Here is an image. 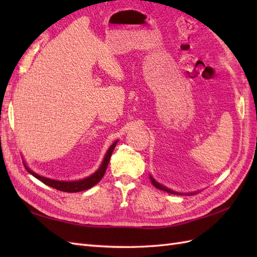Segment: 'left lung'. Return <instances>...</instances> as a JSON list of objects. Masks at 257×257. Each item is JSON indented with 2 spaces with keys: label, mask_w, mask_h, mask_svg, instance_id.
<instances>
[{
  "label": "left lung",
  "mask_w": 257,
  "mask_h": 257,
  "mask_svg": "<svg viewBox=\"0 0 257 257\" xmlns=\"http://www.w3.org/2000/svg\"><path fill=\"white\" fill-rule=\"evenodd\" d=\"M150 180H151L152 184H154L157 189L162 190V191H166V192H168V193H171V194H179V195H182V194H183V193H180V192H176V191H173V190H171V189H168V188H166L165 185H162V184H160L159 182H157L156 180H155L154 178H152L151 176H150ZM185 194H187V195H191V194H194V193H185Z\"/></svg>",
  "instance_id": "left-lung-1"
}]
</instances>
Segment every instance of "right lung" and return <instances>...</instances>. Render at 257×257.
<instances>
[{
  "label": "right lung",
  "instance_id": "right-lung-1",
  "mask_svg": "<svg viewBox=\"0 0 257 257\" xmlns=\"http://www.w3.org/2000/svg\"><path fill=\"white\" fill-rule=\"evenodd\" d=\"M118 141H114V143L110 146V148L108 149L107 154L103 158V160L101 162V166L99 167V169L95 172L92 173L91 176H89L88 178H85V179H81L78 180V181H58V180H53V179H48L45 177H42L40 174H37L35 172H33L31 169H29L26 167V165L24 163V167L27 171H29L32 176H34L36 179L40 180L43 183H45L46 185L51 188H54L56 190L59 191H63V192H80V191H85V190H88L91 187H94L95 184H97L98 182L100 181L101 178L103 177V174L106 172V169L108 167V163L109 160H110V157L112 151L114 149V147H116Z\"/></svg>",
  "mask_w": 257,
  "mask_h": 257
}]
</instances>
